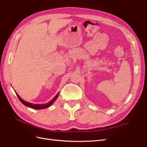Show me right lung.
Returning a JSON list of instances; mask_svg holds the SVG:
<instances>
[{"instance_id": "add662e5", "label": "right lung", "mask_w": 147, "mask_h": 147, "mask_svg": "<svg viewBox=\"0 0 147 147\" xmlns=\"http://www.w3.org/2000/svg\"><path fill=\"white\" fill-rule=\"evenodd\" d=\"M59 93H58L56 95L55 97H54L52 100L50 101L49 102H48V103H47L46 104H40V105H39V104L30 103H29V102H27V101H24L19 96V94L16 93V94H17V96H18L19 100L20 101V102H21V103L23 105H24L25 106H26V107H27L31 108H33V109H36V110H40V109H44V108H47L49 107L50 106L52 105L54 101H56V100L58 96H59Z\"/></svg>"}]
</instances>
